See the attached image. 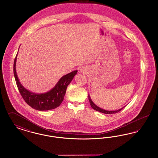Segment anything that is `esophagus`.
Here are the masks:
<instances>
[{"label":"esophagus","mask_w":158,"mask_h":158,"mask_svg":"<svg viewBox=\"0 0 158 158\" xmlns=\"http://www.w3.org/2000/svg\"><path fill=\"white\" fill-rule=\"evenodd\" d=\"M86 68H82L81 69H80V71H81V73H85L86 72Z\"/></svg>","instance_id":"1"}]
</instances>
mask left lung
<instances>
[{
    "mask_svg": "<svg viewBox=\"0 0 158 158\" xmlns=\"http://www.w3.org/2000/svg\"><path fill=\"white\" fill-rule=\"evenodd\" d=\"M88 99H89V102H90V106H91V107H92L94 110H96V111H98L101 112V113H104V114H114V113H118V112L120 111L121 110H123V109L126 106H124L122 107L121 108H120V109L117 110H113V111L105 110H104V109H102V108L99 107L98 106H97L96 104H94V102L92 101V100L91 99V98H90L89 94H88Z\"/></svg>",
    "mask_w": 158,
    "mask_h": 158,
    "instance_id": "obj_1",
    "label": "left lung"
}]
</instances>
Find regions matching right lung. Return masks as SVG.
Listing matches in <instances>:
<instances>
[{"label": "right lung", "instance_id": "add662e5", "mask_svg": "<svg viewBox=\"0 0 158 158\" xmlns=\"http://www.w3.org/2000/svg\"><path fill=\"white\" fill-rule=\"evenodd\" d=\"M18 53L14 63V74L18 88L23 99L32 108L38 111H48L58 107L63 101L67 87L77 73V70L63 76L51 90L42 94L34 93L27 89L18 77L16 71Z\"/></svg>", "mask_w": 158, "mask_h": 158}]
</instances>
